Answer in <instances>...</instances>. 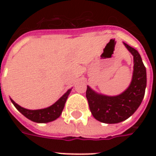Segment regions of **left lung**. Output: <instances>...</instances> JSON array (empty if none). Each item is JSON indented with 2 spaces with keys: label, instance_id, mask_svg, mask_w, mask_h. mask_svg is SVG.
Returning a JSON list of instances; mask_svg holds the SVG:
<instances>
[{
  "label": "left lung",
  "instance_id": "8db88e82",
  "mask_svg": "<svg viewBox=\"0 0 156 156\" xmlns=\"http://www.w3.org/2000/svg\"><path fill=\"white\" fill-rule=\"evenodd\" d=\"M134 57V72L129 88L117 96L99 94L87 86L86 98L93 116L102 123L117 124L127 119L140 107L146 88V69L137 50L124 43Z\"/></svg>",
  "mask_w": 156,
  "mask_h": 156
}]
</instances>
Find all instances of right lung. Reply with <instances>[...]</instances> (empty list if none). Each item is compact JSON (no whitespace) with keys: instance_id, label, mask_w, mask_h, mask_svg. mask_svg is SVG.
Instances as JSON below:
<instances>
[{"instance_id":"obj_1","label":"right lung","mask_w":156,"mask_h":156,"mask_svg":"<svg viewBox=\"0 0 156 156\" xmlns=\"http://www.w3.org/2000/svg\"><path fill=\"white\" fill-rule=\"evenodd\" d=\"M71 90L72 89H68L58 101L51 105L50 107L41 108V109H36V110L27 109L17 105L12 98H11V101L16 108V109H18V111L21 112L22 115L30 120L36 122V123H48V122L57 119L61 115L62 109L64 108L65 103L67 101V98Z\"/></svg>"}]
</instances>
